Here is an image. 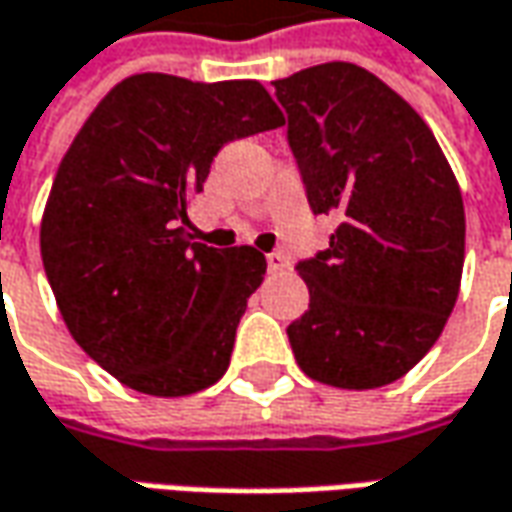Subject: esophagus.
<instances>
[{"instance_id": "esophagus-1", "label": "esophagus", "mask_w": 512, "mask_h": 512, "mask_svg": "<svg viewBox=\"0 0 512 512\" xmlns=\"http://www.w3.org/2000/svg\"><path fill=\"white\" fill-rule=\"evenodd\" d=\"M266 266H269V272L272 274L283 272V269H286V257L280 255V252H269V255H266Z\"/></svg>"}]
</instances>
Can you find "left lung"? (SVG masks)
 <instances>
[{"mask_svg": "<svg viewBox=\"0 0 512 512\" xmlns=\"http://www.w3.org/2000/svg\"><path fill=\"white\" fill-rule=\"evenodd\" d=\"M286 138L328 249L297 260L309 311L289 334L317 382L365 391L405 377L439 340L465 263L462 192L428 124L385 81L328 62L277 79Z\"/></svg>", "mask_w": 512, "mask_h": 512, "instance_id": "left-lung-1", "label": "left lung"}]
</instances>
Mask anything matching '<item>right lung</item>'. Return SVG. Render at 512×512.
<instances>
[{
    "label": "right lung",
    "instance_id": "right-lung-1",
    "mask_svg": "<svg viewBox=\"0 0 512 512\" xmlns=\"http://www.w3.org/2000/svg\"><path fill=\"white\" fill-rule=\"evenodd\" d=\"M283 127L257 81L141 73L115 84L70 144L42 221V260L73 340L150 397H186L226 374L266 257L186 232L215 155Z\"/></svg>",
    "mask_w": 512,
    "mask_h": 512
}]
</instances>
